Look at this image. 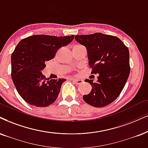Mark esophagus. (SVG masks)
Here are the masks:
<instances>
[{
	"label": "esophagus",
	"mask_w": 148,
	"mask_h": 148,
	"mask_svg": "<svg viewBox=\"0 0 148 148\" xmlns=\"http://www.w3.org/2000/svg\"><path fill=\"white\" fill-rule=\"evenodd\" d=\"M71 79L72 80L73 82H74L76 84H79L82 83V79H74V78H72V79Z\"/></svg>",
	"instance_id": "obj_1"
}]
</instances>
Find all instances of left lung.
I'll list each match as a JSON object with an SVG mask.
<instances>
[{
    "label": "left lung",
    "mask_w": 148,
    "mask_h": 148,
    "mask_svg": "<svg viewBox=\"0 0 148 148\" xmlns=\"http://www.w3.org/2000/svg\"><path fill=\"white\" fill-rule=\"evenodd\" d=\"M77 42L87 50L92 74H99L97 81L86 79L92 89L83 95L86 103L101 108L110 104L119 95L130 74V55L127 47L119 38L95 33L75 36Z\"/></svg>",
    "instance_id": "1"
}]
</instances>
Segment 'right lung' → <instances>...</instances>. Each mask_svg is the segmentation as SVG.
<instances>
[{"label": "right lung", "mask_w": 148, "mask_h": 148, "mask_svg": "<svg viewBox=\"0 0 148 148\" xmlns=\"http://www.w3.org/2000/svg\"><path fill=\"white\" fill-rule=\"evenodd\" d=\"M74 35H34L18 44L12 54V78L16 90L29 104L45 107L58 98L66 79H49L42 73L45 62L53 59L58 49L73 41Z\"/></svg>", "instance_id": "1"}]
</instances>
